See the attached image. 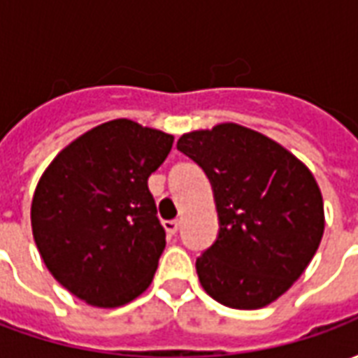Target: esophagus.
Wrapping results in <instances>:
<instances>
[{"mask_svg": "<svg viewBox=\"0 0 358 358\" xmlns=\"http://www.w3.org/2000/svg\"><path fill=\"white\" fill-rule=\"evenodd\" d=\"M163 226L169 234H176L180 228V220H164Z\"/></svg>", "mask_w": 358, "mask_h": 358, "instance_id": "34e87169", "label": "esophagus"}]
</instances>
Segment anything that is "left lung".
Here are the masks:
<instances>
[{
	"mask_svg": "<svg viewBox=\"0 0 358 358\" xmlns=\"http://www.w3.org/2000/svg\"><path fill=\"white\" fill-rule=\"evenodd\" d=\"M176 148L201 166L217 203V240L195 261L203 289L226 307H266L322 240L315 176L280 143L232 122L184 134Z\"/></svg>",
	"mask_w": 358,
	"mask_h": 358,
	"instance_id": "obj_1",
	"label": "left lung"
}]
</instances>
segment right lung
I'll use <instances>...</instances> for the list:
<instances>
[{
    "mask_svg": "<svg viewBox=\"0 0 358 358\" xmlns=\"http://www.w3.org/2000/svg\"><path fill=\"white\" fill-rule=\"evenodd\" d=\"M171 134L128 118L95 126L59 153L32 199V234L53 278L95 307L126 305L151 284L164 228L148 187Z\"/></svg>",
    "mask_w": 358,
    "mask_h": 358,
    "instance_id": "obj_1",
    "label": "right lung"
}]
</instances>
